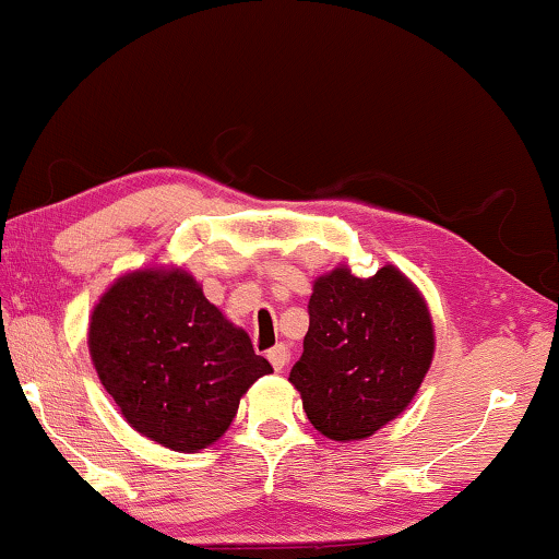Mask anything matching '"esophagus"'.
Instances as JSON below:
<instances>
[{
    "instance_id": "1",
    "label": "esophagus",
    "mask_w": 559,
    "mask_h": 559,
    "mask_svg": "<svg viewBox=\"0 0 559 559\" xmlns=\"http://www.w3.org/2000/svg\"><path fill=\"white\" fill-rule=\"evenodd\" d=\"M267 359L272 362V367L277 369V372H282V369H285V365H287V359H289L287 347H285V345H274V347L267 352Z\"/></svg>"
}]
</instances>
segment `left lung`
<instances>
[{"instance_id":"obj_1","label":"left lung","mask_w":559,"mask_h":559,"mask_svg":"<svg viewBox=\"0 0 559 559\" xmlns=\"http://www.w3.org/2000/svg\"><path fill=\"white\" fill-rule=\"evenodd\" d=\"M307 309L305 352L289 382L324 437L365 440L407 409L432 365L429 309L392 264L369 280L334 267L314 280Z\"/></svg>"}]
</instances>
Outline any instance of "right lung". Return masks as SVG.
<instances>
[{
    "mask_svg": "<svg viewBox=\"0 0 559 559\" xmlns=\"http://www.w3.org/2000/svg\"><path fill=\"white\" fill-rule=\"evenodd\" d=\"M90 355L127 423L175 452L210 448L272 372L185 270L119 277L90 317Z\"/></svg>",
    "mask_w": 559,
    "mask_h": 559,
    "instance_id": "1",
    "label": "right lung"
}]
</instances>
